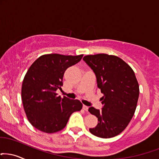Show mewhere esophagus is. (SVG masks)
Listing matches in <instances>:
<instances>
[{
    "mask_svg": "<svg viewBox=\"0 0 159 159\" xmlns=\"http://www.w3.org/2000/svg\"><path fill=\"white\" fill-rule=\"evenodd\" d=\"M83 109H84V110L87 111L88 109H89V107H87V106H85V105H84V106H83Z\"/></svg>",
    "mask_w": 159,
    "mask_h": 159,
    "instance_id": "obj_1",
    "label": "esophagus"
}]
</instances>
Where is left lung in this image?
<instances>
[{"label":"left lung","mask_w":159,"mask_h":159,"mask_svg":"<svg viewBox=\"0 0 159 159\" xmlns=\"http://www.w3.org/2000/svg\"><path fill=\"white\" fill-rule=\"evenodd\" d=\"M83 60L97 78L104 94L103 108L93 107L89 112L98 118V124L90 128L93 135L104 139L116 136L125 129L135 113L139 96V85L134 71L119 57L104 53L89 55Z\"/></svg>","instance_id":"obj_1"}]
</instances>
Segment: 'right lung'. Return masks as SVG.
I'll list each match as a JSON object with an SVG mask.
<instances>
[{
	"instance_id": "add662e5",
	"label": "right lung",
	"mask_w": 159,
	"mask_h": 159,
	"mask_svg": "<svg viewBox=\"0 0 159 159\" xmlns=\"http://www.w3.org/2000/svg\"><path fill=\"white\" fill-rule=\"evenodd\" d=\"M83 55L47 54L33 62L21 87L23 106L30 124L38 130L54 133L66 127L70 116L83 105L78 100L58 96L64 72L81 60Z\"/></svg>"
}]
</instances>
